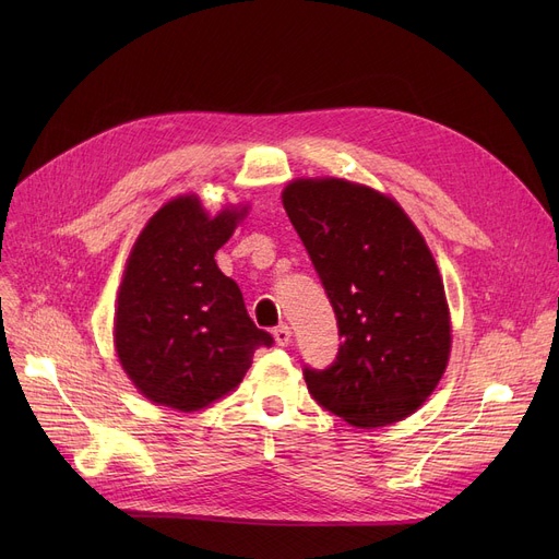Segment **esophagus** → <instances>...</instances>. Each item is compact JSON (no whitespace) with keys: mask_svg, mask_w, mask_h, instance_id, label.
<instances>
[{"mask_svg":"<svg viewBox=\"0 0 559 559\" xmlns=\"http://www.w3.org/2000/svg\"><path fill=\"white\" fill-rule=\"evenodd\" d=\"M274 340H276L278 346H287V344L292 342V331H289V326H287V324L276 326V329H274Z\"/></svg>","mask_w":559,"mask_h":559,"instance_id":"obj_1","label":"esophagus"}]
</instances>
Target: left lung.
<instances>
[{
	"label": "left lung",
	"mask_w": 559,
	"mask_h": 559,
	"mask_svg": "<svg viewBox=\"0 0 559 559\" xmlns=\"http://www.w3.org/2000/svg\"><path fill=\"white\" fill-rule=\"evenodd\" d=\"M285 213L337 317V358L304 369L312 399L350 426H390L444 376L451 317L437 262L401 205L344 179H297Z\"/></svg>",
	"instance_id": "left-lung-1"
}]
</instances>
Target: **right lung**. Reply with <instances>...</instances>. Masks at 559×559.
I'll return each instance as SVG.
<instances>
[{
	"label": "right lung",
	"instance_id": "right-lung-1",
	"mask_svg": "<svg viewBox=\"0 0 559 559\" xmlns=\"http://www.w3.org/2000/svg\"><path fill=\"white\" fill-rule=\"evenodd\" d=\"M245 209L211 217L199 197L167 201L146 222L117 292L115 350L152 403L194 413L242 383L258 346L242 292L215 262Z\"/></svg>",
	"mask_w": 559,
	"mask_h": 559
}]
</instances>
